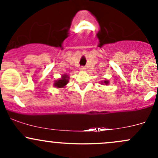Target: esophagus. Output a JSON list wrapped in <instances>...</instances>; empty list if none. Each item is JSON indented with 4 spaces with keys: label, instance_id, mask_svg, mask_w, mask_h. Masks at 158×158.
<instances>
[{
    "label": "esophagus",
    "instance_id": "esophagus-1",
    "mask_svg": "<svg viewBox=\"0 0 158 158\" xmlns=\"http://www.w3.org/2000/svg\"><path fill=\"white\" fill-rule=\"evenodd\" d=\"M80 70H82V71H83V70H85V66H81Z\"/></svg>",
    "mask_w": 158,
    "mask_h": 158
}]
</instances>
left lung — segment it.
Here are the masks:
<instances>
[{
    "instance_id": "8db88e82",
    "label": "left lung",
    "mask_w": 158,
    "mask_h": 158,
    "mask_svg": "<svg viewBox=\"0 0 158 158\" xmlns=\"http://www.w3.org/2000/svg\"><path fill=\"white\" fill-rule=\"evenodd\" d=\"M104 83L106 84V85H107V84H109V82H108V81H105Z\"/></svg>"
}]
</instances>
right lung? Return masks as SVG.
Masks as SVG:
<instances>
[{"label":"right lung","instance_id":"obj_1","mask_svg":"<svg viewBox=\"0 0 158 158\" xmlns=\"http://www.w3.org/2000/svg\"><path fill=\"white\" fill-rule=\"evenodd\" d=\"M68 79H69L68 76H66V75H63V77H62L61 79L56 81V82L54 83V86L57 87V88H63V87H64L65 85L67 84L68 81H69L68 80Z\"/></svg>","mask_w":158,"mask_h":158}]
</instances>
